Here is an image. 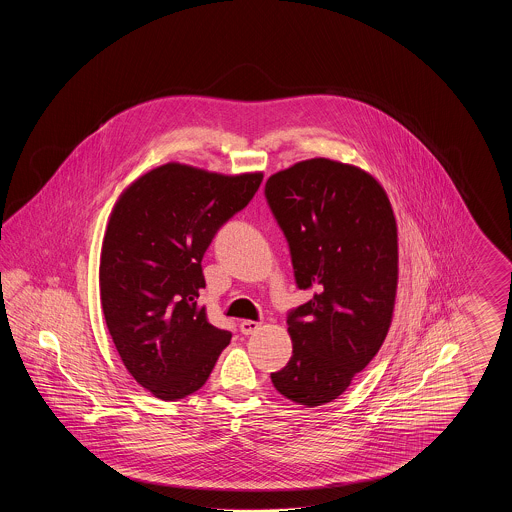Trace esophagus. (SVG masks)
Here are the masks:
<instances>
[{"label": "esophagus", "mask_w": 512, "mask_h": 512, "mask_svg": "<svg viewBox=\"0 0 512 512\" xmlns=\"http://www.w3.org/2000/svg\"><path fill=\"white\" fill-rule=\"evenodd\" d=\"M240 330L245 336H251V334H257L261 330V322H255V320H242L240 322Z\"/></svg>", "instance_id": "obj_1"}]
</instances>
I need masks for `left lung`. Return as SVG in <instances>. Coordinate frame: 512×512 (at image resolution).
I'll return each instance as SVG.
<instances>
[{
	"instance_id": "1",
	"label": "left lung",
	"mask_w": 512,
	"mask_h": 512,
	"mask_svg": "<svg viewBox=\"0 0 512 512\" xmlns=\"http://www.w3.org/2000/svg\"><path fill=\"white\" fill-rule=\"evenodd\" d=\"M292 255L295 284L313 297L288 313L293 353L270 374L297 405L338 399L390 330L397 292V224L368 172L324 157L295 163L265 184Z\"/></svg>"
}]
</instances>
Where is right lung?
Returning a JSON list of instances; mask_svg holds the SVG:
<instances>
[{
	"label": "right lung",
	"instance_id": "1",
	"mask_svg": "<svg viewBox=\"0 0 512 512\" xmlns=\"http://www.w3.org/2000/svg\"><path fill=\"white\" fill-rule=\"evenodd\" d=\"M261 182V172L167 163L132 182L109 217L99 261L105 322L126 370L163 401L199 390L230 343L197 303L201 259Z\"/></svg>",
	"mask_w": 512,
	"mask_h": 512
}]
</instances>
